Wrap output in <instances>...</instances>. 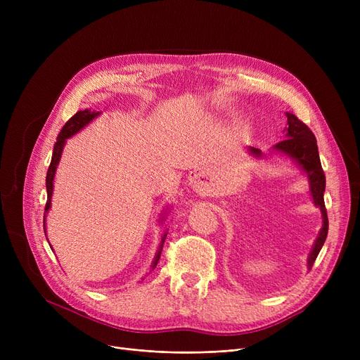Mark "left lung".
Here are the masks:
<instances>
[{
  "mask_svg": "<svg viewBox=\"0 0 360 360\" xmlns=\"http://www.w3.org/2000/svg\"><path fill=\"white\" fill-rule=\"evenodd\" d=\"M286 115H288V125H289L286 128L288 139L277 143L273 147V150L292 158L302 169L305 170L309 179L312 200L315 205L321 209V214H323V228H321V232L314 243V248L308 257V270H311L321 248H323L328 233V217H327V209L324 202L326 175H324L323 166H321L316 139L314 136V132L308 128L307 124H304L297 117H295L293 113L288 112ZM250 153L255 158L262 156L261 150L255 147H250Z\"/></svg>",
  "mask_w": 360,
  "mask_h": 360,
  "instance_id": "obj_1",
  "label": "left lung"
}]
</instances>
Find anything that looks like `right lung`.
Wrapping results in <instances>:
<instances>
[{
    "label": "right lung",
    "instance_id": "obj_1",
    "mask_svg": "<svg viewBox=\"0 0 360 360\" xmlns=\"http://www.w3.org/2000/svg\"><path fill=\"white\" fill-rule=\"evenodd\" d=\"M99 113H101V112H94V110H90V109L79 110L77 113H75V115H72V117L65 122V125H64L63 129L60 131L58 139H56V143H55V146H53L51 165H49L48 172H46V191H48V200H46V204H45V213H44V231H45L46 214H48V212H49V209H51V197H52V190H53L55 170H56V166H58V163H60L64 144H65L67 139H70L71 136L75 134V132H79L82 128H84L90 121H93L94 118H96V117L99 115ZM166 235H167V233H165V235L162 236V242H160V245H159L158 254H156V257H155L153 264H151V270L156 269V266H158L160 254H162L163 243H165V239H166Z\"/></svg>",
    "mask_w": 360,
    "mask_h": 360
}]
</instances>
